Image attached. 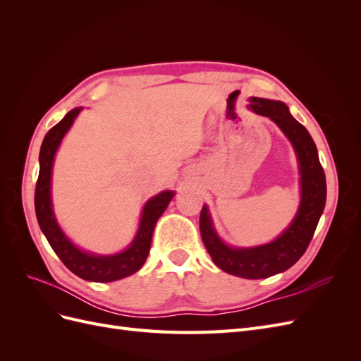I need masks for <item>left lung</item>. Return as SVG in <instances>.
<instances>
[{"label": "left lung", "instance_id": "1", "mask_svg": "<svg viewBox=\"0 0 361 361\" xmlns=\"http://www.w3.org/2000/svg\"><path fill=\"white\" fill-rule=\"evenodd\" d=\"M248 108L259 116L269 117L290 141L300 169L298 211L274 241L256 247H233L218 236L207 204H203L200 233L207 253L218 268L236 277L257 280L289 269L304 255L324 212L326 183L313 138L309 130L293 118L286 104L250 97Z\"/></svg>", "mask_w": 361, "mask_h": 361}]
</instances>
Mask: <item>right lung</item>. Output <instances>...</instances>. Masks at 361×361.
<instances>
[{"mask_svg":"<svg viewBox=\"0 0 361 361\" xmlns=\"http://www.w3.org/2000/svg\"><path fill=\"white\" fill-rule=\"evenodd\" d=\"M81 110L82 106L73 108L56 126L49 129L45 138H43L39 154V179L35 194L36 216L40 231L47 236L49 245L69 271L87 281L110 283L133 276L134 272L145 265L157 221L174 197V191H161L145 203L134 239L118 253L96 255L75 245L68 235L61 231L56 214H54L51 182L57 150Z\"/></svg>","mask_w":361,"mask_h":361,"instance_id":"add662e5","label":"right lung"}]
</instances>
